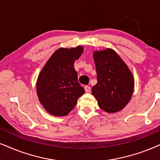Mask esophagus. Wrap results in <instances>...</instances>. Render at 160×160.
<instances>
[{
    "instance_id": "obj_1",
    "label": "esophagus",
    "mask_w": 160,
    "mask_h": 160,
    "mask_svg": "<svg viewBox=\"0 0 160 160\" xmlns=\"http://www.w3.org/2000/svg\"><path fill=\"white\" fill-rule=\"evenodd\" d=\"M84 88H85V91H86V93H89L90 92L91 88L88 86H86L84 87Z\"/></svg>"
}]
</instances>
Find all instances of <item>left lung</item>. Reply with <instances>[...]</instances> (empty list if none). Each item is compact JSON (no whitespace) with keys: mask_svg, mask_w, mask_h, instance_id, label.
Masks as SVG:
<instances>
[{"mask_svg":"<svg viewBox=\"0 0 160 160\" xmlns=\"http://www.w3.org/2000/svg\"><path fill=\"white\" fill-rule=\"evenodd\" d=\"M98 82L92 93L100 108L108 114L122 110L128 103L134 88L131 70L112 48L93 52Z\"/></svg>","mask_w":160,"mask_h":160,"instance_id":"obj_1","label":"left lung"}]
</instances>
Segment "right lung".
I'll list each match as a JSON object with an SVG mask.
<instances>
[{
    "mask_svg": "<svg viewBox=\"0 0 160 160\" xmlns=\"http://www.w3.org/2000/svg\"><path fill=\"white\" fill-rule=\"evenodd\" d=\"M83 52V46L60 48L52 54L40 71L36 90L40 104L48 114L56 117L68 114L85 93L74 67Z\"/></svg>",
    "mask_w": 160,
    "mask_h": 160,
    "instance_id": "add662e5",
    "label": "right lung"
}]
</instances>
